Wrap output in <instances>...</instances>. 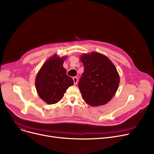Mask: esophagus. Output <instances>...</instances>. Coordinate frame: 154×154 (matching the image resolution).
Listing matches in <instances>:
<instances>
[{
  "mask_svg": "<svg viewBox=\"0 0 154 154\" xmlns=\"http://www.w3.org/2000/svg\"><path fill=\"white\" fill-rule=\"evenodd\" d=\"M73 80H74V85H77V82H78V78L76 77H73Z\"/></svg>",
  "mask_w": 154,
  "mask_h": 154,
  "instance_id": "obj_1",
  "label": "esophagus"
}]
</instances>
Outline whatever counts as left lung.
Here are the masks:
<instances>
[{"instance_id": "1", "label": "left lung", "mask_w": 154, "mask_h": 154, "mask_svg": "<svg viewBox=\"0 0 154 154\" xmlns=\"http://www.w3.org/2000/svg\"><path fill=\"white\" fill-rule=\"evenodd\" d=\"M84 71L78 84L82 97L91 106H102L114 97L119 85V75L114 65L100 53L80 57Z\"/></svg>"}]
</instances>
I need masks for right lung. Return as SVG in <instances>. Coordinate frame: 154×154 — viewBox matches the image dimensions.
Segmentation results:
<instances>
[{"label":"right lung","mask_w":154,"mask_h":154,"mask_svg":"<svg viewBox=\"0 0 154 154\" xmlns=\"http://www.w3.org/2000/svg\"><path fill=\"white\" fill-rule=\"evenodd\" d=\"M65 58L54 55L47 60L37 75V92L44 101L54 104L60 100L67 88L74 84L73 79L67 75L63 67Z\"/></svg>","instance_id":"right-lung-1"}]
</instances>
